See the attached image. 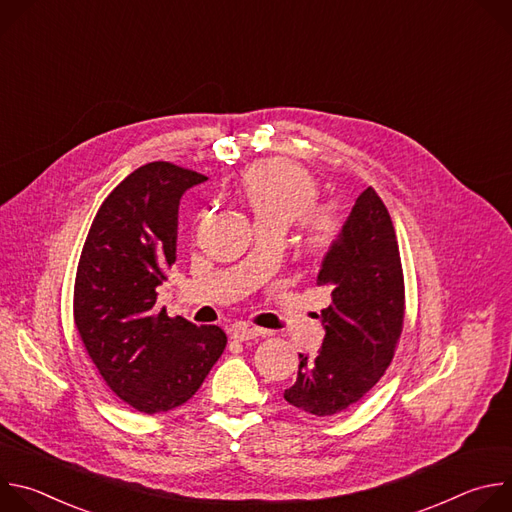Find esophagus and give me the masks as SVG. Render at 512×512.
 <instances>
[{
  "instance_id": "obj_1",
  "label": "esophagus",
  "mask_w": 512,
  "mask_h": 512,
  "mask_svg": "<svg viewBox=\"0 0 512 512\" xmlns=\"http://www.w3.org/2000/svg\"><path fill=\"white\" fill-rule=\"evenodd\" d=\"M261 334H263V332H261L259 328H251V326H247V324H239V326L233 328V338H235L237 342L255 340V338H259Z\"/></svg>"
}]
</instances>
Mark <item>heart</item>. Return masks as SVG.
Instances as JSON below:
<instances>
[{"label": "heart", "instance_id": "obj_1", "mask_svg": "<svg viewBox=\"0 0 512 512\" xmlns=\"http://www.w3.org/2000/svg\"><path fill=\"white\" fill-rule=\"evenodd\" d=\"M241 192L257 227L289 229L302 221L304 245L310 255H326L342 235V218L334 206H316L318 184L300 166L267 160L241 176Z\"/></svg>", "mask_w": 512, "mask_h": 512}]
</instances>
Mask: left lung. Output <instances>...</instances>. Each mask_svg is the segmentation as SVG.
Listing matches in <instances>:
<instances>
[{
    "mask_svg": "<svg viewBox=\"0 0 512 512\" xmlns=\"http://www.w3.org/2000/svg\"><path fill=\"white\" fill-rule=\"evenodd\" d=\"M332 289L316 356L300 354L289 405L316 417L336 415L367 395L389 369L403 330L405 283L395 227L373 188L364 190L318 273Z\"/></svg>",
    "mask_w": 512,
    "mask_h": 512,
    "instance_id": "8db88e82",
    "label": "left lung"
}]
</instances>
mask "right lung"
<instances>
[{
    "label": "right lung",
    "mask_w": 512,
    "mask_h": 512,
    "mask_svg": "<svg viewBox=\"0 0 512 512\" xmlns=\"http://www.w3.org/2000/svg\"><path fill=\"white\" fill-rule=\"evenodd\" d=\"M206 176L152 162L101 204L75 279V326L109 389L141 413L184 405L227 346L218 326L158 310V285L176 261L182 194Z\"/></svg>",
    "instance_id": "add662e5"
}]
</instances>
